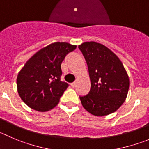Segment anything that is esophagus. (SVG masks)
<instances>
[{
  "label": "esophagus",
  "mask_w": 149,
  "mask_h": 149,
  "mask_svg": "<svg viewBox=\"0 0 149 149\" xmlns=\"http://www.w3.org/2000/svg\"><path fill=\"white\" fill-rule=\"evenodd\" d=\"M71 86H72V87H75L76 86V81H74V82H73V83H71Z\"/></svg>",
  "instance_id": "esophagus-1"
}]
</instances>
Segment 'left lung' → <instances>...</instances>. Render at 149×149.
I'll return each mask as SVG.
<instances>
[{
	"label": "left lung",
	"instance_id": "1",
	"mask_svg": "<svg viewBox=\"0 0 149 149\" xmlns=\"http://www.w3.org/2000/svg\"><path fill=\"white\" fill-rule=\"evenodd\" d=\"M87 62L91 88L80 96L83 107L95 116L115 112L127 97L129 78L123 63L110 49L95 42L79 45Z\"/></svg>",
	"mask_w": 149,
	"mask_h": 149
}]
</instances>
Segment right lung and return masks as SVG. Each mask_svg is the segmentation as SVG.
<instances>
[{
	"label": "right lung",
	"mask_w": 149,
	"mask_h": 149,
	"mask_svg": "<svg viewBox=\"0 0 149 149\" xmlns=\"http://www.w3.org/2000/svg\"><path fill=\"white\" fill-rule=\"evenodd\" d=\"M76 45L54 42L37 51L26 62L17 77L18 94L23 102L38 112H46L59 102L69 84L60 80L61 64Z\"/></svg>",
	"instance_id": "right-lung-1"
}]
</instances>
